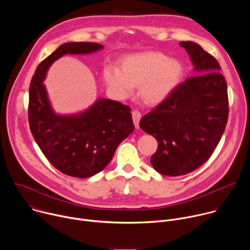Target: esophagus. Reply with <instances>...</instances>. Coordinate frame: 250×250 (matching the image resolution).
<instances>
[{
    "label": "esophagus",
    "instance_id": "34e87169",
    "mask_svg": "<svg viewBox=\"0 0 250 250\" xmlns=\"http://www.w3.org/2000/svg\"><path fill=\"white\" fill-rule=\"evenodd\" d=\"M131 116H132V120H133L135 128H139V121L141 119V114L138 111H132Z\"/></svg>",
    "mask_w": 250,
    "mask_h": 250
}]
</instances>
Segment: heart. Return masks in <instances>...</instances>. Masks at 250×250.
Instances as JSON below:
<instances>
[{
  "mask_svg": "<svg viewBox=\"0 0 250 250\" xmlns=\"http://www.w3.org/2000/svg\"><path fill=\"white\" fill-rule=\"evenodd\" d=\"M183 73L180 62L161 52H142L122 58L120 68L106 65L104 79L108 88L120 99L132 96L139 86L140 97L146 104L164 102L179 84Z\"/></svg>",
  "mask_w": 250,
  "mask_h": 250,
  "instance_id": "1",
  "label": "heart"
}]
</instances>
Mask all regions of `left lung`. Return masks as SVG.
<instances>
[{"instance_id":"1","label":"left lung","mask_w":250,"mask_h":250,"mask_svg":"<svg viewBox=\"0 0 250 250\" xmlns=\"http://www.w3.org/2000/svg\"><path fill=\"white\" fill-rule=\"evenodd\" d=\"M179 45L189 54L194 76L139 122L158 142L151 165L166 176L185 175L205 163L219 145L229 117L227 82L217 59L196 42Z\"/></svg>"}]
</instances>
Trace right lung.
Instances as JSON below:
<instances>
[{"label": "right lung", "instance_id": "1", "mask_svg": "<svg viewBox=\"0 0 250 250\" xmlns=\"http://www.w3.org/2000/svg\"><path fill=\"white\" fill-rule=\"evenodd\" d=\"M103 48L94 42L64 43L38 66L30 82V131L47 160L68 176L88 178L101 172L134 130L130 108L114 100L99 98L73 114H59L52 108L43 83L50 66L64 55H86Z\"/></svg>", "mask_w": 250, "mask_h": 250}]
</instances>
